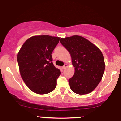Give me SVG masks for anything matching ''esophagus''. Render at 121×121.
<instances>
[{"mask_svg": "<svg viewBox=\"0 0 121 121\" xmlns=\"http://www.w3.org/2000/svg\"><path fill=\"white\" fill-rule=\"evenodd\" d=\"M67 66H68V65L66 64H64V65L62 66V69H65L66 67H67Z\"/></svg>", "mask_w": 121, "mask_h": 121, "instance_id": "obj_1", "label": "esophagus"}]
</instances>
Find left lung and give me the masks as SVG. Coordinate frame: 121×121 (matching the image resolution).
<instances>
[{
	"mask_svg": "<svg viewBox=\"0 0 121 121\" xmlns=\"http://www.w3.org/2000/svg\"><path fill=\"white\" fill-rule=\"evenodd\" d=\"M60 43L70 53L74 74L69 80L70 87L78 94H88L100 82L105 69L101 51L80 36L61 38Z\"/></svg>",
	"mask_w": 121,
	"mask_h": 121,
	"instance_id": "8db88e82",
	"label": "left lung"
}]
</instances>
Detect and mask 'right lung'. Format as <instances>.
Instances as JSON below:
<instances>
[{
  "mask_svg": "<svg viewBox=\"0 0 121 121\" xmlns=\"http://www.w3.org/2000/svg\"><path fill=\"white\" fill-rule=\"evenodd\" d=\"M60 38L35 36L26 41L17 55L20 75L29 89L39 94L56 88L61 72L53 64L52 53Z\"/></svg>",
  "mask_w": 121,
  "mask_h": 121,
  "instance_id": "right-lung-1",
  "label": "right lung"
}]
</instances>
